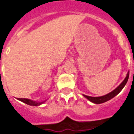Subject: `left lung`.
Segmentation results:
<instances>
[{"mask_svg":"<svg viewBox=\"0 0 134 134\" xmlns=\"http://www.w3.org/2000/svg\"><path fill=\"white\" fill-rule=\"evenodd\" d=\"M129 75H130V72H128L125 79L123 80V82H122V83H121L115 90H114L113 91H111V92H110L108 94L105 95V96H103L100 97H91L88 96H85V95H83V96L85 98H86L87 100H89L90 102H91L94 103V104H102V103L106 102L110 100V99H112V98H113L115 96H116V95L119 94V93H120V91L123 90V88L124 87L125 85H126L127 82L128 81V79H129Z\"/></svg>","mask_w":134,"mask_h":134,"instance_id":"8db88e82","label":"left lung"}]
</instances>
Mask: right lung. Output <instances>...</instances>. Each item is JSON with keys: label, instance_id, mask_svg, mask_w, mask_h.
<instances>
[{"label": "right lung", "instance_id": "add662e5", "mask_svg": "<svg viewBox=\"0 0 134 134\" xmlns=\"http://www.w3.org/2000/svg\"><path fill=\"white\" fill-rule=\"evenodd\" d=\"M18 100H19V101L25 103L26 104L30 105V106H39V105L42 104L46 100H44V102H36V101H33V100H29V99H26V98H18Z\"/></svg>", "mask_w": 134, "mask_h": 134}]
</instances>
